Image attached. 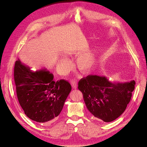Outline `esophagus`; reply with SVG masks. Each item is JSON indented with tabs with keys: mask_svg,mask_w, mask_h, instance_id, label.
Listing matches in <instances>:
<instances>
[{
	"mask_svg": "<svg viewBox=\"0 0 147 147\" xmlns=\"http://www.w3.org/2000/svg\"><path fill=\"white\" fill-rule=\"evenodd\" d=\"M76 81L75 80H72L71 81V84H72V87L74 88V89H76V86H77V84H76Z\"/></svg>",
	"mask_w": 147,
	"mask_h": 147,
	"instance_id": "obj_1",
	"label": "esophagus"
}]
</instances>
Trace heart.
<instances>
[{"label": "heart", "mask_w": 147, "mask_h": 147, "mask_svg": "<svg viewBox=\"0 0 147 147\" xmlns=\"http://www.w3.org/2000/svg\"><path fill=\"white\" fill-rule=\"evenodd\" d=\"M67 60L62 59L59 63L60 69L64 70L67 66ZM94 63V57L91 55H85L81 56L77 59V66L79 69L82 72H87L91 69Z\"/></svg>", "instance_id": "heart-1"}]
</instances>
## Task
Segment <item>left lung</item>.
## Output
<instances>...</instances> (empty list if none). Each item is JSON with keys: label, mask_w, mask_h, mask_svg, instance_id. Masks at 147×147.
Returning <instances> with one entry per match:
<instances>
[{"label": "left lung", "mask_w": 147, "mask_h": 147, "mask_svg": "<svg viewBox=\"0 0 147 147\" xmlns=\"http://www.w3.org/2000/svg\"><path fill=\"white\" fill-rule=\"evenodd\" d=\"M135 82H112L106 77L90 75L78 82V89L88 110L97 120L112 122L130 102Z\"/></svg>", "instance_id": "left-lung-1"}]
</instances>
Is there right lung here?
Listing matches in <instances>:
<instances>
[{"label": "right lung", "mask_w": 147, "mask_h": 147, "mask_svg": "<svg viewBox=\"0 0 147 147\" xmlns=\"http://www.w3.org/2000/svg\"><path fill=\"white\" fill-rule=\"evenodd\" d=\"M53 78L46 69L34 72L20 59L15 62L14 80L20 104L28 118L44 125L56 120L72 90L67 81L55 82Z\"/></svg>", "instance_id": "right-lung-1"}]
</instances>
